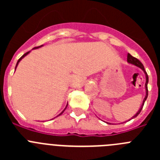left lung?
<instances>
[{"label":"left lung","instance_id":"left-lung-1","mask_svg":"<svg viewBox=\"0 0 160 160\" xmlns=\"http://www.w3.org/2000/svg\"><path fill=\"white\" fill-rule=\"evenodd\" d=\"M128 62L129 63H131V64H133V65H135V66H138V67L141 68L142 70L144 71V73H145V74H146V84H145V87H146V96H145V98H144V99H143V102H142V107H141V108L139 109V111H138V112L136 113V114L135 115H134L133 116V118H135V117H137L139 114V113L141 112V111H142V107H143V105H144V102H145V101H146L147 99V98H148V73H147V72L145 71V70H144V66L142 64V62H141L140 61L138 60V59L135 58V57H133V56H131L130 53H128Z\"/></svg>","mask_w":160,"mask_h":160}]
</instances>
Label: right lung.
<instances>
[{
	"mask_svg": "<svg viewBox=\"0 0 160 160\" xmlns=\"http://www.w3.org/2000/svg\"><path fill=\"white\" fill-rule=\"evenodd\" d=\"M41 46H38V47H35V48H34V49H37V48H38V47H41ZM29 53V52H27V53H25V54H23V55H22V57L20 58H19V59H18V62H17V65H16V67H17V66H18V63H19V62H20V61L22 60V58H24V57H25V56H26V55H27V54H28V53ZM67 105H68V104H67ZM66 107H67V106H66ZM66 108H65V110H66ZM65 110H64V111H65ZM64 111H62V112L61 113V114H59V115H61V114H62V113H63V112H64Z\"/></svg>",
	"mask_w": 160,
	"mask_h": 160,
	"instance_id": "add662e5",
	"label": "right lung"
}]
</instances>
